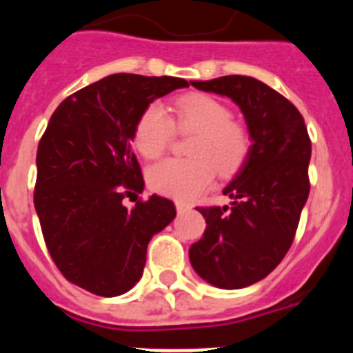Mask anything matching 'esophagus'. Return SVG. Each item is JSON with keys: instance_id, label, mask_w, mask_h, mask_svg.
<instances>
[{"instance_id": "esophagus-1", "label": "esophagus", "mask_w": 353, "mask_h": 353, "mask_svg": "<svg viewBox=\"0 0 353 353\" xmlns=\"http://www.w3.org/2000/svg\"><path fill=\"white\" fill-rule=\"evenodd\" d=\"M174 207H176V212H179V214H183V212H187L189 208H191V205L183 203V201H176V203H174Z\"/></svg>"}]
</instances>
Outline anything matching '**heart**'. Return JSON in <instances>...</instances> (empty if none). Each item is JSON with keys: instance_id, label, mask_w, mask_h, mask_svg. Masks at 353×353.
<instances>
[{"instance_id": "1", "label": "heart", "mask_w": 353, "mask_h": 353, "mask_svg": "<svg viewBox=\"0 0 353 353\" xmlns=\"http://www.w3.org/2000/svg\"><path fill=\"white\" fill-rule=\"evenodd\" d=\"M173 120L161 104H150L139 114L132 141L146 159L161 157L170 146L173 121L176 129L196 132L189 159H166L148 170L154 191L176 199H194L210 187L214 173L228 179L239 173L251 154V136L232 111L215 97L189 93L173 105Z\"/></svg>"}]
</instances>
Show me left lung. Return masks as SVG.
<instances>
[{
    "mask_svg": "<svg viewBox=\"0 0 353 353\" xmlns=\"http://www.w3.org/2000/svg\"><path fill=\"white\" fill-rule=\"evenodd\" d=\"M191 84L239 105L251 154L224 187L232 203L198 208L207 230L189 249V260L212 286L245 288L269 276L292 245L310 196V136L299 109L254 77L224 76Z\"/></svg>",
    "mask_w": 353,
    "mask_h": 353,
    "instance_id": "1",
    "label": "left lung"
}]
</instances>
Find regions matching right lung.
<instances>
[{
    "instance_id": "add662e5",
    "label": "right lung",
    "mask_w": 353,
    "mask_h": 353,
    "mask_svg": "<svg viewBox=\"0 0 353 353\" xmlns=\"http://www.w3.org/2000/svg\"><path fill=\"white\" fill-rule=\"evenodd\" d=\"M189 83L180 77L113 74L72 93L52 113L37 152L35 210L56 267L68 281L117 297L141 279L146 248L174 219L173 201L143 192L132 152L139 114Z\"/></svg>"
}]
</instances>
